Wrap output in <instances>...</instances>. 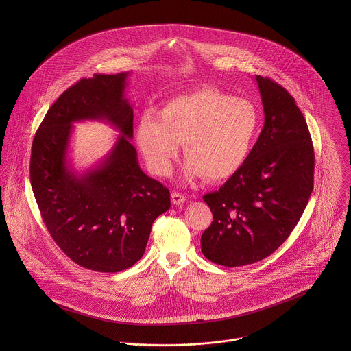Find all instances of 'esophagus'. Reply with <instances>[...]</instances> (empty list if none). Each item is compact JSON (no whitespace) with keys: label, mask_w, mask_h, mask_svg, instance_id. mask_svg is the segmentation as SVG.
Wrapping results in <instances>:
<instances>
[{"label":"esophagus","mask_w":351,"mask_h":351,"mask_svg":"<svg viewBox=\"0 0 351 351\" xmlns=\"http://www.w3.org/2000/svg\"><path fill=\"white\" fill-rule=\"evenodd\" d=\"M185 201V196L184 195H181V193H178V192H173L171 193V202L174 204V205H180V204H182Z\"/></svg>","instance_id":"34e87169"}]
</instances>
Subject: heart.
Listing matches in <instances>:
<instances>
[{"label": "heart", "instance_id": "heart-1", "mask_svg": "<svg viewBox=\"0 0 351 351\" xmlns=\"http://www.w3.org/2000/svg\"><path fill=\"white\" fill-rule=\"evenodd\" d=\"M261 125L258 108L204 88L166 101L159 116L145 112L136 143L151 171L166 177L182 143L186 178L204 176L217 182L235 176L247 162Z\"/></svg>", "mask_w": 351, "mask_h": 351}]
</instances>
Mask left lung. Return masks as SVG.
<instances>
[{
  "mask_svg": "<svg viewBox=\"0 0 351 351\" xmlns=\"http://www.w3.org/2000/svg\"><path fill=\"white\" fill-rule=\"evenodd\" d=\"M265 124L246 165L202 199L213 215L201 251L237 267L277 250L300 220L313 189L315 154L295 99L277 82L255 75Z\"/></svg>",
  "mask_w": 351,
  "mask_h": 351,
  "instance_id": "left-lung-1",
  "label": "left lung"
}]
</instances>
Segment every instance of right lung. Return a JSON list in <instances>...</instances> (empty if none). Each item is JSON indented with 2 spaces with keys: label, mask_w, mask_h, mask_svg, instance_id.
<instances>
[{
  "label": "right lung",
  "mask_w": 351,
  "mask_h": 351,
  "mask_svg": "<svg viewBox=\"0 0 351 351\" xmlns=\"http://www.w3.org/2000/svg\"><path fill=\"white\" fill-rule=\"evenodd\" d=\"M130 71L95 74L63 92L43 119L31 154V185L49 232L82 267L116 273L145 254L154 220L169 210L170 192L139 166L131 145ZM105 121L121 135L96 167L77 172L68 150L74 122Z\"/></svg>",
  "instance_id": "add662e5"
}]
</instances>
